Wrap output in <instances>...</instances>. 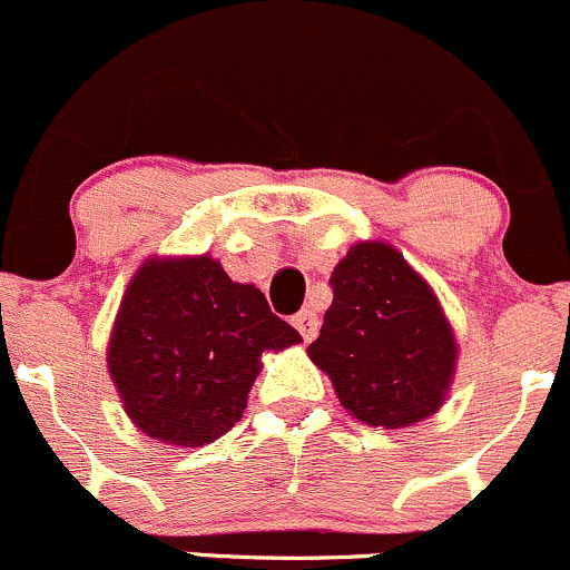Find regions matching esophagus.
I'll list each match as a JSON object with an SVG mask.
<instances>
[{
    "label": "esophagus",
    "mask_w": 570,
    "mask_h": 570,
    "mask_svg": "<svg viewBox=\"0 0 570 570\" xmlns=\"http://www.w3.org/2000/svg\"><path fill=\"white\" fill-rule=\"evenodd\" d=\"M292 325L301 331L303 341H314L316 333H320V316H316V311L311 305H305L301 314L292 316Z\"/></svg>",
    "instance_id": "1"
}]
</instances>
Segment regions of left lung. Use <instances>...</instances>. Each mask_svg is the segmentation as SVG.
<instances>
[{
	"label": "left lung",
	"mask_w": 570,
	"mask_h": 570,
	"mask_svg": "<svg viewBox=\"0 0 570 570\" xmlns=\"http://www.w3.org/2000/svg\"><path fill=\"white\" fill-rule=\"evenodd\" d=\"M333 303L311 361L368 426L401 429L440 410L456 338L426 281L399 250L357 243L331 275Z\"/></svg>",
	"instance_id": "1"
}]
</instances>
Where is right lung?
<instances>
[{"instance_id":"1","label":"right lung","mask_w":570,"mask_h":570,"mask_svg":"<svg viewBox=\"0 0 570 570\" xmlns=\"http://www.w3.org/2000/svg\"><path fill=\"white\" fill-rule=\"evenodd\" d=\"M292 344L301 333L209 256L153 259L119 305L109 371L144 434L199 448L243 417L262 352Z\"/></svg>"}]
</instances>
